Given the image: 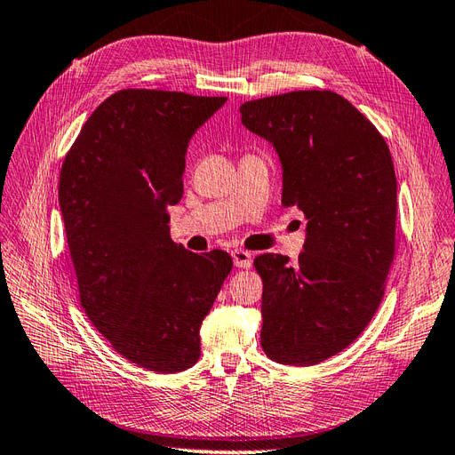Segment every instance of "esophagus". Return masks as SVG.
<instances>
[{
	"label": "esophagus",
	"mask_w": 455,
	"mask_h": 455,
	"mask_svg": "<svg viewBox=\"0 0 455 455\" xmlns=\"http://www.w3.org/2000/svg\"><path fill=\"white\" fill-rule=\"evenodd\" d=\"M232 261L238 268H250L251 267V253L245 250H235L232 251Z\"/></svg>",
	"instance_id": "34e87169"
}]
</instances>
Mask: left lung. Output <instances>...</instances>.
<instances>
[{
  "mask_svg": "<svg viewBox=\"0 0 455 455\" xmlns=\"http://www.w3.org/2000/svg\"><path fill=\"white\" fill-rule=\"evenodd\" d=\"M242 124L275 147L282 204L307 217L297 263L259 255L261 345L280 364L313 366L366 330L395 259L396 175L378 129L333 91L248 100Z\"/></svg>",
  "mask_w": 455,
  "mask_h": 455,
  "instance_id": "obj_1",
  "label": "left lung"
}]
</instances>
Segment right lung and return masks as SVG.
Listing matches in <instances>:
<instances>
[{
	"instance_id": "1",
	"label": "right lung",
	"mask_w": 455,
	"mask_h": 455,
	"mask_svg": "<svg viewBox=\"0 0 455 455\" xmlns=\"http://www.w3.org/2000/svg\"><path fill=\"white\" fill-rule=\"evenodd\" d=\"M227 97L124 89L100 102L62 162L59 204L80 301L133 364L175 373L200 358V326L232 259L170 236L188 142Z\"/></svg>"
}]
</instances>
